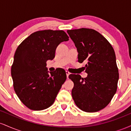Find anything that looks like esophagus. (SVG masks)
Here are the masks:
<instances>
[{
  "label": "esophagus",
  "instance_id": "1",
  "mask_svg": "<svg viewBox=\"0 0 131 131\" xmlns=\"http://www.w3.org/2000/svg\"><path fill=\"white\" fill-rule=\"evenodd\" d=\"M66 74H67V78H68V76H69V75L70 74V73L68 71H66Z\"/></svg>",
  "mask_w": 131,
  "mask_h": 131
}]
</instances>
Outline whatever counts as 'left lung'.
Instances as JSON below:
<instances>
[{
	"label": "left lung",
	"instance_id": "1",
	"mask_svg": "<svg viewBox=\"0 0 131 131\" xmlns=\"http://www.w3.org/2000/svg\"><path fill=\"white\" fill-rule=\"evenodd\" d=\"M78 52V62L87 63L88 77L70 74L74 82L71 94L76 106L85 112L101 110L111 102L119 79L116 55L110 43L95 30H68Z\"/></svg>",
	"mask_w": 131,
	"mask_h": 131
}]
</instances>
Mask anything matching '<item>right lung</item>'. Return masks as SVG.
<instances>
[{
	"label": "right lung",
	"mask_w": 131,
	"mask_h": 131,
	"mask_svg": "<svg viewBox=\"0 0 131 131\" xmlns=\"http://www.w3.org/2000/svg\"><path fill=\"white\" fill-rule=\"evenodd\" d=\"M68 40L62 30H42L32 33L16 49L11 68L13 88L29 109L43 110L53 103L67 74L63 69L49 73L46 62L53 59L57 46Z\"/></svg>",
	"instance_id": "right-lung-1"
}]
</instances>
